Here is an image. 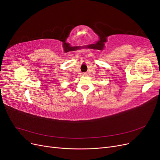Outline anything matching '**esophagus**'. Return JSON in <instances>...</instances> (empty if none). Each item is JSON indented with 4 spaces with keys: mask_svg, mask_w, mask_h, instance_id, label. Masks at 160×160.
<instances>
[{
    "mask_svg": "<svg viewBox=\"0 0 160 160\" xmlns=\"http://www.w3.org/2000/svg\"><path fill=\"white\" fill-rule=\"evenodd\" d=\"M83 75H87V73H86V72H83Z\"/></svg>",
    "mask_w": 160,
    "mask_h": 160,
    "instance_id": "34e87169",
    "label": "esophagus"
}]
</instances>
